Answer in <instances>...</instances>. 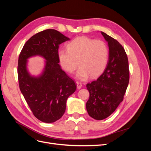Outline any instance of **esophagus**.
<instances>
[{
  "label": "esophagus",
  "instance_id": "34e87169",
  "mask_svg": "<svg viewBox=\"0 0 151 151\" xmlns=\"http://www.w3.org/2000/svg\"><path fill=\"white\" fill-rule=\"evenodd\" d=\"M76 84H77V88L78 89H81L82 88V86H83V84L79 81H76Z\"/></svg>",
  "mask_w": 151,
  "mask_h": 151
}]
</instances>
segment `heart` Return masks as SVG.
Listing matches in <instances>:
<instances>
[{
    "label": "heart",
    "mask_w": 151,
    "mask_h": 151,
    "mask_svg": "<svg viewBox=\"0 0 151 151\" xmlns=\"http://www.w3.org/2000/svg\"><path fill=\"white\" fill-rule=\"evenodd\" d=\"M67 48L58 50L60 64L70 74L74 72L79 65L77 77L81 79H87L89 75L91 77H97L106 67L109 49L102 40L79 36L68 43Z\"/></svg>",
    "instance_id": "obj_1"
}]
</instances>
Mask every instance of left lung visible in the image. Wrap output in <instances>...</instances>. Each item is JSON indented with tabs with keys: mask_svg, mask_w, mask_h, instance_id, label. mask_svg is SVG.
Instances as JSON below:
<instances>
[{
	"mask_svg": "<svg viewBox=\"0 0 151 151\" xmlns=\"http://www.w3.org/2000/svg\"><path fill=\"white\" fill-rule=\"evenodd\" d=\"M109 47V60L103 74L86 84L89 98L86 103L89 115L95 120L104 119L115 111L123 101L129 83V61L122 45L101 32Z\"/></svg>",
	"mask_w": 151,
	"mask_h": 151,
	"instance_id": "left-lung-1",
	"label": "left lung"
}]
</instances>
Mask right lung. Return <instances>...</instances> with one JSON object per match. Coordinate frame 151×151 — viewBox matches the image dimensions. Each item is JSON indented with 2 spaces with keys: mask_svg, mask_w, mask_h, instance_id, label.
Here are the masks:
<instances>
[{
  "mask_svg": "<svg viewBox=\"0 0 151 151\" xmlns=\"http://www.w3.org/2000/svg\"><path fill=\"white\" fill-rule=\"evenodd\" d=\"M69 40L53 29L40 31L27 41L18 59L19 88L34 116L45 123L59 120L65 113L66 101L76 90V84L59 65V45ZM40 55L47 60L45 70L38 78L26 69L27 59Z\"/></svg>",
  "mask_w": 151,
  "mask_h": 151,
  "instance_id": "add662e5",
  "label": "right lung"
}]
</instances>
